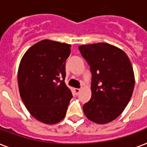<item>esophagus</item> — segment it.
Returning a JSON list of instances; mask_svg holds the SVG:
<instances>
[{
  "label": "esophagus",
  "instance_id": "esophagus-1",
  "mask_svg": "<svg viewBox=\"0 0 147 147\" xmlns=\"http://www.w3.org/2000/svg\"><path fill=\"white\" fill-rule=\"evenodd\" d=\"M80 91H81L80 88H75V89H74V92H75L76 94H77V95L80 93Z\"/></svg>",
  "mask_w": 147,
  "mask_h": 147
}]
</instances>
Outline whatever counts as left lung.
<instances>
[{
    "mask_svg": "<svg viewBox=\"0 0 147 147\" xmlns=\"http://www.w3.org/2000/svg\"><path fill=\"white\" fill-rule=\"evenodd\" d=\"M92 72V98L83 105L85 116L96 123L114 121L132 96L134 74L127 55L105 42L78 47Z\"/></svg>",
    "mask_w": 147,
    "mask_h": 147,
    "instance_id": "8db88e82",
    "label": "left lung"
}]
</instances>
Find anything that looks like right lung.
I'll return each mask as SVG.
<instances>
[{
	"instance_id": "add662e5",
	"label": "right lung",
	"mask_w": 147,
	"mask_h": 147,
	"mask_svg": "<svg viewBox=\"0 0 147 147\" xmlns=\"http://www.w3.org/2000/svg\"><path fill=\"white\" fill-rule=\"evenodd\" d=\"M71 45L44 40L26 51L18 69L20 94L36 120L54 124L64 118L72 94L65 83Z\"/></svg>"
}]
</instances>
